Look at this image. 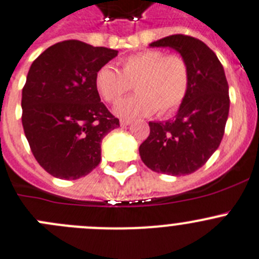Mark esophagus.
<instances>
[{"label":"esophagus","instance_id":"obj_1","mask_svg":"<svg viewBox=\"0 0 259 259\" xmlns=\"http://www.w3.org/2000/svg\"><path fill=\"white\" fill-rule=\"evenodd\" d=\"M130 124H132V121L130 120H124V118H122V120H120L121 126H127V125H130Z\"/></svg>","mask_w":259,"mask_h":259}]
</instances>
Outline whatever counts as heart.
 Segmentation results:
<instances>
[{"label":"heart","instance_id":"obj_1","mask_svg":"<svg viewBox=\"0 0 259 259\" xmlns=\"http://www.w3.org/2000/svg\"><path fill=\"white\" fill-rule=\"evenodd\" d=\"M134 89L138 94L118 102L120 117H146L157 112L169 115L179 108L190 88V68L183 57L164 51L147 50L121 62V72L106 64L95 74V86L102 98L116 103Z\"/></svg>","mask_w":259,"mask_h":259}]
</instances>
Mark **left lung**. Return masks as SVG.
I'll return each mask as SVG.
<instances>
[{"label": "left lung", "mask_w": 259, "mask_h": 259, "mask_svg": "<svg viewBox=\"0 0 259 259\" xmlns=\"http://www.w3.org/2000/svg\"><path fill=\"white\" fill-rule=\"evenodd\" d=\"M173 49L190 68V88L174 118L151 121L139 146L142 161L156 173L179 177L196 171L220 147L230 111L225 69L202 41L173 34L150 44Z\"/></svg>", "instance_id": "8db88e82"}]
</instances>
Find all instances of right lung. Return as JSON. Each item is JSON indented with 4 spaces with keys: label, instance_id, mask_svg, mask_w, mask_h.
<instances>
[{
    "label": "right lung",
    "instance_id": "obj_1",
    "mask_svg": "<svg viewBox=\"0 0 259 259\" xmlns=\"http://www.w3.org/2000/svg\"><path fill=\"white\" fill-rule=\"evenodd\" d=\"M117 54L68 39L32 63L22 92V122L34 158L53 177L88 176L101 162L102 139L120 126L95 86L97 72Z\"/></svg>",
    "mask_w": 259,
    "mask_h": 259
}]
</instances>
